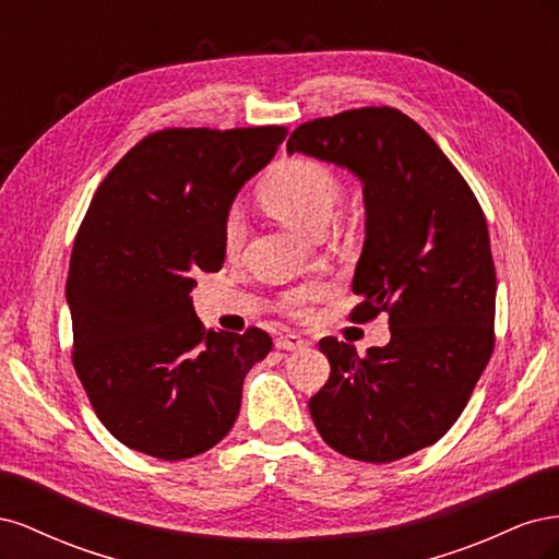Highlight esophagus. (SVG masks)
I'll list each match as a JSON object with an SVG mask.
<instances>
[{"label":"esophagus","instance_id":"34e87169","mask_svg":"<svg viewBox=\"0 0 559 559\" xmlns=\"http://www.w3.org/2000/svg\"><path fill=\"white\" fill-rule=\"evenodd\" d=\"M308 343L302 341L300 335H294V333H286V335H280L275 337V347L277 349H286V352H294V349H302Z\"/></svg>","mask_w":559,"mask_h":559}]
</instances>
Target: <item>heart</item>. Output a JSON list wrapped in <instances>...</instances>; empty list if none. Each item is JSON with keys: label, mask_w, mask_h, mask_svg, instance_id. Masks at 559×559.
Masks as SVG:
<instances>
[{"label": "heart", "mask_w": 559, "mask_h": 559, "mask_svg": "<svg viewBox=\"0 0 559 559\" xmlns=\"http://www.w3.org/2000/svg\"><path fill=\"white\" fill-rule=\"evenodd\" d=\"M341 195L343 189L337 177L326 165L310 158L280 160L259 186V200L270 214L280 218L282 224L314 235V238L324 233L337 202H341ZM245 235L247 226L242 214L238 210H230L224 218L226 251H238L245 242ZM317 298V286H298V289L282 296L280 308L292 317H302L308 314Z\"/></svg>", "instance_id": "1"}]
</instances>
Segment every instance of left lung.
Here are the masks:
<instances>
[{
  "label": "left lung",
  "instance_id": "left-lung-1",
  "mask_svg": "<svg viewBox=\"0 0 559 559\" xmlns=\"http://www.w3.org/2000/svg\"><path fill=\"white\" fill-rule=\"evenodd\" d=\"M286 151L361 179L366 242L352 319L389 312L392 329V341L364 357L321 337L331 378L310 415L335 452L396 462L448 433L492 357L497 273L485 214L438 144L392 107L314 118Z\"/></svg>",
  "mask_w": 559,
  "mask_h": 559
}]
</instances>
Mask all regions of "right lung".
Masks as SVG:
<instances>
[{
  "label": "right lung",
  "mask_w": 559,
  "mask_h": 559,
  "mask_svg": "<svg viewBox=\"0 0 559 559\" xmlns=\"http://www.w3.org/2000/svg\"><path fill=\"white\" fill-rule=\"evenodd\" d=\"M282 126L167 128L114 165L83 216L67 277L76 376L99 421L165 462L207 452L233 429L261 329L207 331L195 273L226 259L224 218L275 156Z\"/></svg>",
  "instance_id": "obj_1"
}]
</instances>
